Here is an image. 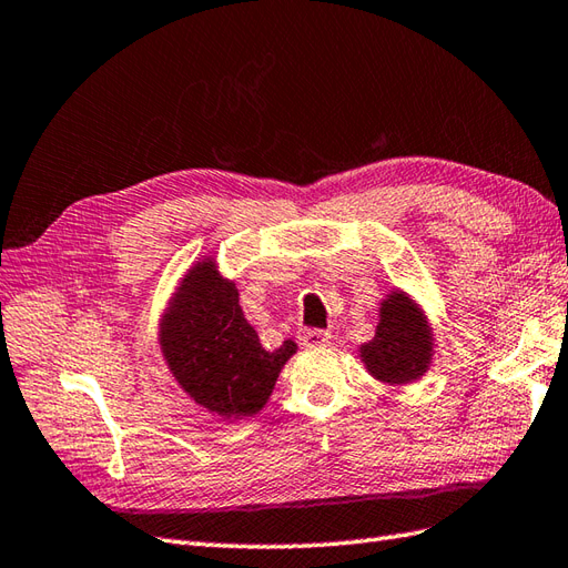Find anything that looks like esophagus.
<instances>
[{"mask_svg":"<svg viewBox=\"0 0 568 568\" xmlns=\"http://www.w3.org/2000/svg\"><path fill=\"white\" fill-rule=\"evenodd\" d=\"M329 339H332V335H329V332H323V329L301 332L303 347H325V344H329Z\"/></svg>","mask_w":568,"mask_h":568,"instance_id":"1","label":"esophagus"}]
</instances>
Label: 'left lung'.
<instances>
[{"mask_svg":"<svg viewBox=\"0 0 568 568\" xmlns=\"http://www.w3.org/2000/svg\"><path fill=\"white\" fill-rule=\"evenodd\" d=\"M366 373L383 385L405 388L422 381L436 358L432 317L405 288L393 286L378 303L376 335L356 347Z\"/></svg>","mask_w":568,"mask_h":568,"instance_id":"obj_1","label":"left lung"}]
</instances>
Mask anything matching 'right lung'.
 I'll return each mask as SVG.
<instances>
[{"mask_svg":"<svg viewBox=\"0 0 568 568\" xmlns=\"http://www.w3.org/2000/svg\"><path fill=\"white\" fill-rule=\"evenodd\" d=\"M156 344L178 388L224 422L260 414L298 349L294 339L262 347L216 255H200L180 276L159 315Z\"/></svg>","mask_w":568,"mask_h":568,"instance_id":"right-lung-1","label":"right lung"}]
</instances>
